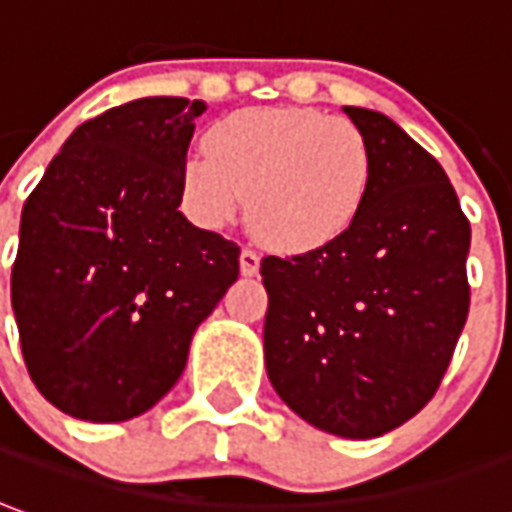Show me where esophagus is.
<instances>
[{
	"label": "esophagus",
	"instance_id": "esophagus-1",
	"mask_svg": "<svg viewBox=\"0 0 512 512\" xmlns=\"http://www.w3.org/2000/svg\"><path fill=\"white\" fill-rule=\"evenodd\" d=\"M259 267H262V259H259V253L256 250L245 248L239 253V270H242V276H256L259 273Z\"/></svg>",
	"mask_w": 512,
	"mask_h": 512
}]
</instances>
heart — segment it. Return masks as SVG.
I'll return each mask as SVG.
<instances>
[{
	"label": "heart",
	"instance_id": "b5f03b06",
	"mask_svg": "<svg viewBox=\"0 0 512 512\" xmlns=\"http://www.w3.org/2000/svg\"><path fill=\"white\" fill-rule=\"evenodd\" d=\"M373 155L345 116L248 108L214 122L181 167V203L200 228L234 220L248 195L253 234L281 253L337 242L368 197Z\"/></svg>",
	"mask_w": 512,
	"mask_h": 512
}]
</instances>
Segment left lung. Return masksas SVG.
Segmentation results:
<instances>
[{
	"label": "left lung",
	"instance_id": "obj_1",
	"mask_svg": "<svg viewBox=\"0 0 512 512\" xmlns=\"http://www.w3.org/2000/svg\"><path fill=\"white\" fill-rule=\"evenodd\" d=\"M343 111L370 144L368 197L337 242L262 259L264 362L303 421L368 440L440 387L471 303V225L443 167L393 119Z\"/></svg>",
	"mask_w": 512,
	"mask_h": 512
}]
</instances>
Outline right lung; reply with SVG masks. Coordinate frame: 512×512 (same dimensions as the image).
<instances>
[{
  "label": "right lung",
  "mask_w": 512,
  "mask_h": 512,
  "mask_svg": "<svg viewBox=\"0 0 512 512\" xmlns=\"http://www.w3.org/2000/svg\"><path fill=\"white\" fill-rule=\"evenodd\" d=\"M203 111L144 97L88 119L24 203L10 276L21 354L72 418L116 424L158 404L239 276L234 242L178 211Z\"/></svg>",
  "instance_id": "right-lung-1"
}]
</instances>
